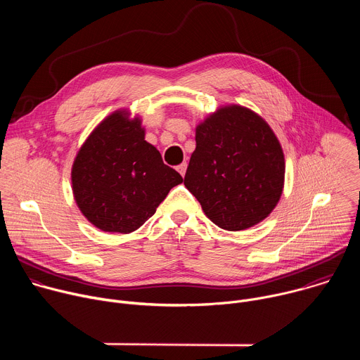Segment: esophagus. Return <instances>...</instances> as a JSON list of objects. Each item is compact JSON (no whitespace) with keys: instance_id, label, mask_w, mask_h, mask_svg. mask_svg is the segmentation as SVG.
<instances>
[{"instance_id":"34e87169","label":"esophagus","mask_w":360,"mask_h":360,"mask_svg":"<svg viewBox=\"0 0 360 360\" xmlns=\"http://www.w3.org/2000/svg\"><path fill=\"white\" fill-rule=\"evenodd\" d=\"M186 167H188V165H186V162H182L181 165H178V167H176V171L184 176V175H185V172H186Z\"/></svg>"}]
</instances>
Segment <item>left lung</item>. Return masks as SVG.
Masks as SVG:
<instances>
[{
	"label": "left lung",
	"instance_id": "8db88e82",
	"mask_svg": "<svg viewBox=\"0 0 360 360\" xmlns=\"http://www.w3.org/2000/svg\"><path fill=\"white\" fill-rule=\"evenodd\" d=\"M185 186L215 225L242 231L265 219L281 198L283 152L269 125L242 107H225L196 128Z\"/></svg>",
	"mask_w": 360,
	"mask_h": 360
}]
</instances>
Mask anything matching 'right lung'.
<instances>
[{"instance_id": "obj_1", "label": "right lung", "mask_w": 360, "mask_h": 360, "mask_svg": "<svg viewBox=\"0 0 360 360\" xmlns=\"http://www.w3.org/2000/svg\"><path fill=\"white\" fill-rule=\"evenodd\" d=\"M141 121L110 115L89 135L72 167V191L85 218L105 232L129 233L155 214L182 176L145 141Z\"/></svg>"}]
</instances>
